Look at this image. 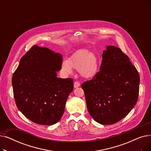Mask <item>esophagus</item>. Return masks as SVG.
Instances as JSON below:
<instances>
[{"label":"esophagus","instance_id":"obj_1","mask_svg":"<svg viewBox=\"0 0 151 151\" xmlns=\"http://www.w3.org/2000/svg\"><path fill=\"white\" fill-rule=\"evenodd\" d=\"M79 86H80V83H79L78 81H75L74 82V88H78V87H79Z\"/></svg>","mask_w":151,"mask_h":151}]
</instances>
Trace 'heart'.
Segmentation results:
<instances>
[{"label":"heart","mask_w":151,"mask_h":151,"mask_svg":"<svg viewBox=\"0 0 151 151\" xmlns=\"http://www.w3.org/2000/svg\"><path fill=\"white\" fill-rule=\"evenodd\" d=\"M72 68L79 70L80 75L89 78L96 75L99 69V59L94 53L87 50L76 51L68 59L63 60L62 70L65 73L69 75L72 72Z\"/></svg>","instance_id":"obj_1"}]
</instances>
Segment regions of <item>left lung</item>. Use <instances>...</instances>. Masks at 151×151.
<instances>
[{
    "label": "left lung",
    "instance_id": "8db88e82",
    "mask_svg": "<svg viewBox=\"0 0 151 151\" xmlns=\"http://www.w3.org/2000/svg\"><path fill=\"white\" fill-rule=\"evenodd\" d=\"M102 58L100 71L81 88L94 121L111 125L122 119L136 105L140 79L129 58L119 47L107 46Z\"/></svg>",
    "mask_w": 151,
    "mask_h": 151
}]
</instances>
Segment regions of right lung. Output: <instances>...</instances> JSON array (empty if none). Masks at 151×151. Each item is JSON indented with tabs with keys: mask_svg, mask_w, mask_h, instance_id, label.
Returning <instances> with one entry per match:
<instances>
[{
	"mask_svg": "<svg viewBox=\"0 0 151 151\" xmlns=\"http://www.w3.org/2000/svg\"><path fill=\"white\" fill-rule=\"evenodd\" d=\"M62 55L34 45L21 58L12 77L16 105L27 119L37 124L57 123L73 89L71 78L57 77Z\"/></svg>",
	"mask_w": 151,
	"mask_h": 151,
	"instance_id": "1",
	"label": "right lung"
}]
</instances>
